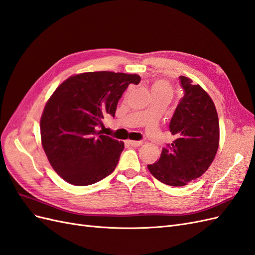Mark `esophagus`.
I'll list each match as a JSON object with an SVG mask.
<instances>
[{"instance_id": "esophagus-1", "label": "esophagus", "mask_w": 255, "mask_h": 255, "mask_svg": "<svg viewBox=\"0 0 255 255\" xmlns=\"http://www.w3.org/2000/svg\"><path fill=\"white\" fill-rule=\"evenodd\" d=\"M128 142L132 146H139V145H141L143 143L142 140H128Z\"/></svg>"}]
</instances>
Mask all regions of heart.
<instances>
[{"mask_svg":"<svg viewBox=\"0 0 255 255\" xmlns=\"http://www.w3.org/2000/svg\"><path fill=\"white\" fill-rule=\"evenodd\" d=\"M151 90H152L153 96L159 95V94H167L170 96L172 95V90H171L170 85H169V83L167 81H164V80H159V81H156L155 83H154L152 85Z\"/></svg>","mask_w":255,"mask_h":255,"instance_id":"heart-1","label":"heart"}]
</instances>
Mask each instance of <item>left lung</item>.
Listing matches in <instances>:
<instances>
[{
  "instance_id": "obj_1",
  "label": "left lung",
  "mask_w": 255,
  "mask_h": 255,
  "mask_svg": "<svg viewBox=\"0 0 255 255\" xmlns=\"http://www.w3.org/2000/svg\"><path fill=\"white\" fill-rule=\"evenodd\" d=\"M184 96L177 104L169 129L175 139L161 150L151 174L170 186H185L201 176L213 163L219 145V120L207 92L180 76Z\"/></svg>"
}]
</instances>
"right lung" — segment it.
I'll use <instances>...</instances> for the list:
<instances>
[{
    "label": "right lung",
    "mask_w": 255,
    "mask_h": 255,
    "mask_svg": "<svg viewBox=\"0 0 255 255\" xmlns=\"http://www.w3.org/2000/svg\"><path fill=\"white\" fill-rule=\"evenodd\" d=\"M137 74L86 72L67 79L54 91L40 119L43 150L51 166L76 186L103 180L117 166L125 143L102 135L98 127L115 117L117 104Z\"/></svg>",
    "instance_id": "1"
}]
</instances>
